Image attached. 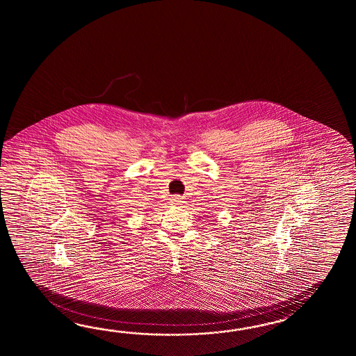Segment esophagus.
Here are the masks:
<instances>
[{"label":"esophagus","instance_id":"1","mask_svg":"<svg viewBox=\"0 0 356 356\" xmlns=\"http://www.w3.org/2000/svg\"><path fill=\"white\" fill-rule=\"evenodd\" d=\"M170 204H175V206H179V204H184L183 198L181 196H173L170 198Z\"/></svg>","mask_w":356,"mask_h":356}]
</instances>
